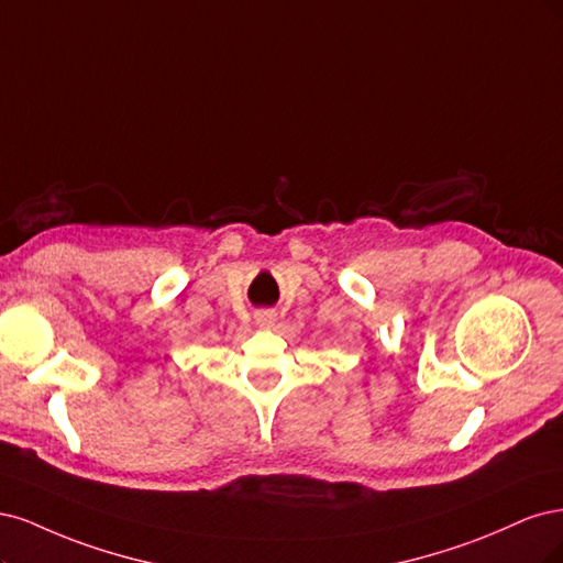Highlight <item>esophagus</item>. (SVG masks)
I'll use <instances>...</instances> for the list:
<instances>
[{"label":"esophagus","mask_w":563,"mask_h":563,"mask_svg":"<svg viewBox=\"0 0 563 563\" xmlns=\"http://www.w3.org/2000/svg\"><path fill=\"white\" fill-rule=\"evenodd\" d=\"M255 322L260 324V328H271V324L276 322V313L274 311H260L255 316Z\"/></svg>","instance_id":"1"}]
</instances>
